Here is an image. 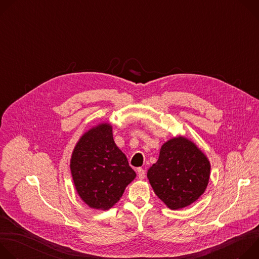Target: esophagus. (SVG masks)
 Masks as SVG:
<instances>
[{"mask_svg":"<svg viewBox=\"0 0 259 259\" xmlns=\"http://www.w3.org/2000/svg\"><path fill=\"white\" fill-rule=\"evenodd\" d=\"M137 174H138V178L139 179H143L145 177V171L142 168H138L137 169Z\"/></svg>","mask_w":259,"mask_h":259,"instance_id":"obj_1","label":"esophagus"}]
</instances>
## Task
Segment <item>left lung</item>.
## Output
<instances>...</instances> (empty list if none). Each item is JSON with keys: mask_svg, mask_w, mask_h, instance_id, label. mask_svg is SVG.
Here are the masks:
<instances>
[{"mask_svg": "<svg viewBox=\"0 0 259 259\" xmlns=\"http://www.w3.org/2000/svg\"><path fill=\"white\" fill-rule=\"evenodd\" d=\"M211 165L197 144L184 136L167 140L158 161L147 171L151 186L171 210L188 207L206 191Z\"/></svg>", "mask_w": 259, "mask_h": 259, "instance_id": "1", "label": "left lung"}]
</instances>
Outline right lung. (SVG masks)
I'll return each mask as SVG.
<instances>
[{
  "mask_svg": "<svg viewBox=\"0 0 259 259\" xmlns=\"http://www.w3.org/2000/svg\"><path fill=\"white\" fill-rule=\"evenodd\" d=\"M69 168L80 199L90 208L103 211L120 201L126 187L136 177L114 141L109 123H100L80 137Z\"/></svg>",
  "mask_w": 259,
  "mask_h": 259,
  "instance_id": "1",
  "label": "right lung"
}]
</instances>
